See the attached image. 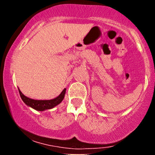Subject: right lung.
<instances>
[{"label":"right lung","mask_w":155,"mask_h":155,"mask_svg":"<svg viewBox=\"0 0 155 155\" xmlns=\"http://www.w3.org/2000/svg\"><path fill=\"white\" fill-rule=\"evenodd\" d=\"M65 90L66 89H64L62 91L61 93L60 94L59 96H58L57 97H55L54 99H51V100H34V99H31L30 97H26L25 95H24L22 93V92L19 90V95H20L21 98L23 101V102L27 106H30V107L34 108L36 111H45L47 109H51V108H54V106H58V104H60L62 102V101L63 100L64 97H65Z\"/></svg>","instance_id":"add662e5"}]
</instances>
